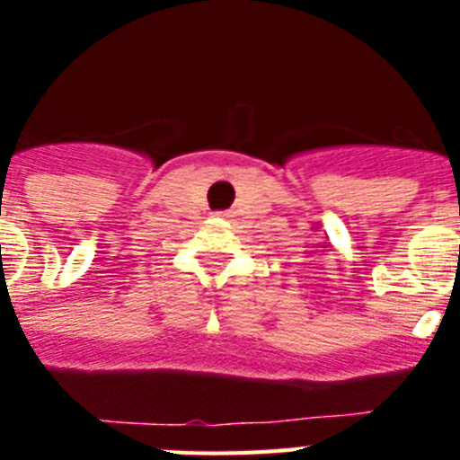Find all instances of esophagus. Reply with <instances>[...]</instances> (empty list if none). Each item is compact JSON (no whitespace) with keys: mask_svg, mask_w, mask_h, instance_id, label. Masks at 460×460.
<instances>
[{"mask_svg":"<svg viewBox=\"0 0 460 460\" xmlns=\"http://www.w3.org/2000/svg\"><path fill=\"white\" fill-rule=\"evenodd\" d=\"M221 217H230V214H221Z\"/></svg>","mask_w":460,"mask_h":460,"instance_id":"esophagus-1","label":"esophagus"}]
</instances>
